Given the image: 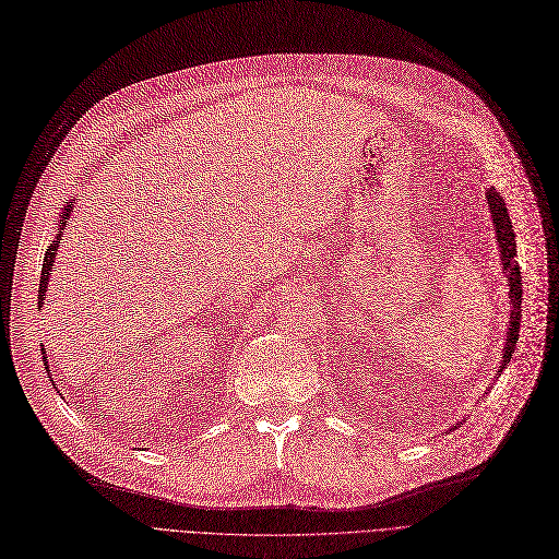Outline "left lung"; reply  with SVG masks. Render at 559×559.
I'll use <instances>...</instances> for the list:
<instances>
[{
    "label": "left lung",
    "mask_w": 559,
    "mask_h": 559,
    "mask_svg": "<svg viewBox=\"0 0 559 559\" xmlns=\"http://www.w3.org/2000/svg\"><path fill=\"white\" fill-rule=\"evenodd\" d=\"M486 201H488V210H490V219H492V230H495V240H497V252H499V265H502V273L507 277V286H509V323H507V342L502 349V365H499L497 374H502L507 362H511V356L515 352V342H518V333H521V305H523V277H521V265L515 261V234H513V224L511 217L507 213V203L504 199L497 194L495 187L486 189ZM490 391V386L486 389ZM486 395V393H484ZM460 423H455L453 428H457ZM451 428V430H453Z\"/></svg>",
    "instance_id": "left-lung-1"
}]
</instances>
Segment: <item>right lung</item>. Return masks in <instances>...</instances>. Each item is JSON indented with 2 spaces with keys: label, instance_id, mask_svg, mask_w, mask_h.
<instances>
[{
  "label": "right lung",
  "instance_id": "obj_1",
  "mask_svg": "<svg viewBox=\"0 0 559 559\" xmlns=\"http://www.w3.org/2000/svg\"><path fill=\"white\" fill-rule=\"evenodd\" d=\"M73 203H75V197L62 207V215H60V219H57V228H55V240L50 242L48 252H46V257H44L41 280H38V307H36V310H41V307L46 305V292H48V282H50V275H52L55 254H57V249H60V240L64 238V226H67V222H69V217H71V213H73ZM41 356H44V362H46V372L50 374V370H48V356H46L44 344H41ZM50 379H52V377H50Z\"/></svg>",
  "mask_w": 559,
  "mask_h": 559
}]
</instances>
